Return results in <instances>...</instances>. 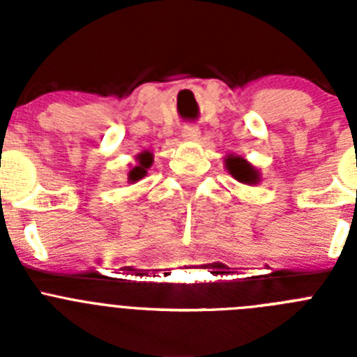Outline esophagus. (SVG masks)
<instances>
[{"label":"esophagus","instance_id":"esophagus-1","mask_svg":"<svg viewBox=\"0 0 357 357\" xmlns=\"http://www.w3.org/2000/svg\"><path fill=\"white\" fill-rule=\"evenodd\" d=\"M198 135H200V130H198L197 125H188V127H184V130H182V137L188 141L198 139Z\"/></svg>","mask_w":357,"mask_h":357}]
</instances>
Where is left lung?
<instances>
[{"instance_id": "obj_1", "label": "left lung", "mask_w": 357, "mask_h": 357, "mask_svg": "<svg viewBox=\"0 0 357 357\" xmlns=\"http://www.w3.org/2000/svg\"><path fill=\"white\" fill-rule=\"evenodd\" d=\"M225 168L230 175L234 176L236 181H239L241 184H257L259 182V172L248 164L243 157L238 155H229L225 159Z\"/></svg>"}]
</instances>
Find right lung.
<instances>
[{
    "label": "right lung",
    "mask_w": 357,
    "mask_h": 357,
    "mask_svg": "<svg viewBox=\"0 0 357 357\" xmlns=\"http://www.w3.org/2000/svg\"><path fill=\"white\" fill-rule=\"evenodd\" d=\"M151 162H153V155H151L150 151H141L139 155H137V164L128 172V181L137 182L141 181L143 176H146L148 168L151 166Z\"/></svg>",
    "instance_id": "1"
}]
</instances>
